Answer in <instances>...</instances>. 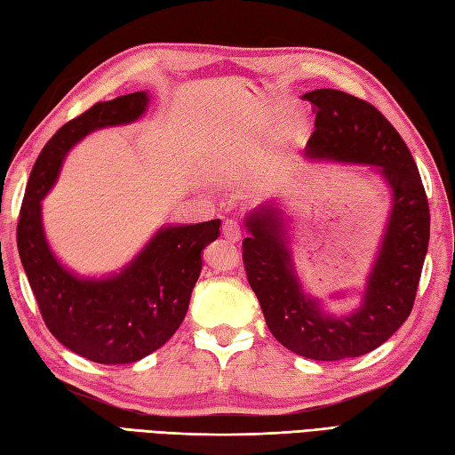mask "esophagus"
I'll list each match as a JSON object with an SVG mask.
<instances>
[{
  "instance_id": "obj_1",
  "label": "esophagus",
  "mask_w": 455,
  "mask_h": 455,
  "mask_svg": "<svg viewBox=\"0 0 455 455\" xmlns=\"http://www.w3.org/2000/svg\"><path fill=\"white\" fill-rule=\"evenodd\" d=\"M240 225L236 220H233V219H228V220H225L222 222V236H225L227 240H230V243H236V240L240 238Z\"/></svg>"
}]
</instances>
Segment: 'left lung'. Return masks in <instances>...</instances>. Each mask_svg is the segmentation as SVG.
<instances>
[{"instance_id":"obj_1","label":"left lung","mask_w":455,"mask_h":455,"mask_svg":"<svg viewBox=\"0 0 455 455\" xmlns=\"http://www.w3.org/2000/svg\"><path fill=\"white\" fill-rule=\"evenodd\" d=\"M305 100L316 113L308 156L373 164L393 189L387 235L363 305L350 316L334 318L301 293L274 209L248 219L252 236L243 240V259L269 332L308 360L336 362L375 350L409 318L428 250L430 209L417 162L379 109L338 90L308 92Z\"/></svg>"}]
</instances>
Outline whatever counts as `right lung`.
I'll return each instance as SVG.
<instances>
[{
    "label": "right lung",
    "mask_w": 455,
    "mask_h": 455,
    "mask_svg": "<svg viewBox=\"0 0 455 455\" xmlns=\"http://www.w3.org/2000/svg\"><path fill=\"white\" fill-rule=\"evenodd\" d=\"M144 92L92 105L56 131L38 154L19 211L17 248L48 331L72 352L98 363H132L158 350L188 313L201 272V250L219 236V219L168 227L119 275L85 282L56 262L41 225V199L64 154L85 134L131 123L147 109Z\"/></svg>",
    "instance_id": "obj_1"
}]
</instances>
